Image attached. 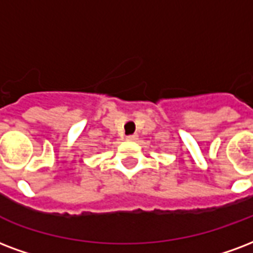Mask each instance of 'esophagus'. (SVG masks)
Returning a JSON list of instances; mask_svg holds the SVG:
<instances>
[{"mask_svg":"<svg viewBox=\"0 0 253 253\" xmlns=\"http://www.w3.org/2000/svg\"><path fill=\"white\" fill-rule=\"evenodd\" d=\"M126 138H127V140H136V139H138V135L131 134V135H127Z\"/></svg>","mask_w":253,"mask_h":253,"instance_id":"esophagus-1","label":"esophagus"}]
</instances>
